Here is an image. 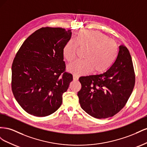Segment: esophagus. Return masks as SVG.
Returning <instances> with one entry per match:
<instances>
[{"mask_svg": "<svg viewBox=\"0 0 147 147\" xmlns=\"http://www.w3.org/2000/svg\"><path fill=\"white\" fill-rule=\"evenodd\" d=\"M73 79H74V81H77V80H78V77L77 76V75H73Z\"/></svg>", "mask_w": 147, "mask_h": 147, "instance_id": "34e87169", "label": "esophagus"}]
</instances>
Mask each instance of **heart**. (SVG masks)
<instances>
[{
	"mask_svg": "<svg viewBox=\"0 0 147 147\" xmlns=\"http://www.w3.org/2000/svg\"><path fill=\"white\" fill-rule=\"evenodd\" d=\"M78 46L86 49L85 61H77L68 66V70L75 75H83L92 72L104 73L113 65L118 55V46L113 40L99 31L82 30L76 33L75 40H70L63 48V56L69 62L77 55Z\"/></svg>",
	"mask_w": 147,
	"mask_h": 147,
	"instance_id": "b5f03b06",
	"label": "heart"
}]
</instances>
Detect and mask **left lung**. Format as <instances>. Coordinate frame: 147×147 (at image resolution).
Listing matches in <instances>:
<instances>
[{"instance_id": "left-lung-1", "label": "left lung", "mask_w": 147, "mask_h": 147, "mask_svg": "<svg viewBox=\"0 0 147 147\" xmlns=\"http://www.w3.org/2000/svg\"><path fill=\"white\" fill-rule=\"evenodd\" d=\"M78 92L82 109L91 117L102 119L118 113L129 98L135 84L134 67L129 51L119 47L117 59L106 72L81 77Z\"/></svg>"}]
</instances>
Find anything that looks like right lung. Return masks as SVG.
<instances>
[{"label": "right lung", "instance_id": "1", "mask_svg": "<svg viewBox=\"0 0 147 147\" xmlns=\"http://www.w3.org/2000/svg\"><path fill=\"white\" fill-rule=\"evenodd\" d=\"M71 30L42 28L31 34L17 52L11 67V89L18 103L35 117L58 109L63 94L73 80L65 72L63 48Z\"/></svg>", "mask_w": 147, "mask_h": 147}]
</instances>
